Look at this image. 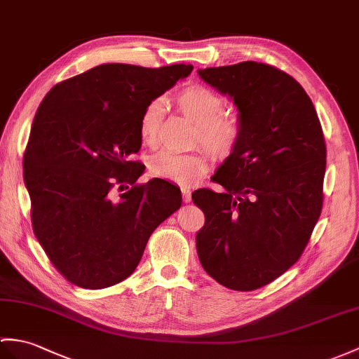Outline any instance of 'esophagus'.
<instances>
[{
  "mask_svg": "<svg viewBox=\"0 0 359 359\" xmlns=\"http://www.w3.org/2000/svg\"><path fill=\"white\" fill-rule=\"evenodd\" d=\"M182 197H183V202H191V189L187 187H182Z\"/></svg>",
  "mask_w": 359,
  "mask_h": 359,
  "instance_id": "1",
  "label": "esophagus"
}]
</instances>
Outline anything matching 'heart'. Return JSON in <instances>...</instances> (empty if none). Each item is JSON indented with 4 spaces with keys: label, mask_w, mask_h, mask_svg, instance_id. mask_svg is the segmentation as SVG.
<instances>
[{
    "label": "heart",
    "mask_w": 359,
    "mask_h": 359,
    "mask_svg": "<svg viewBox=\"0 0 359 359\" xmlns=\"http://www.w3.org/2000/svg\"><path fill=\"white\" fill-rule=\"evenodd\" d=\"M182 114L196 123V142L202 144L215 159H228L237 151L243 137V119L236 111H224V97L202 84H191L174 96ZM161 122L159 102H149L140 113L139 136L144 144H153ZM149 174L157 179L193 185L208 171V159L202 151L179 154L157 153L149 161Z\"/></svg>",
    "instance_id": "heart-1"
}]
</instances>
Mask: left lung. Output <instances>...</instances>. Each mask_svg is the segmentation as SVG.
I'll use <instances>...</instances> for the list:
<instances>
[{
    "mask_svg": "<svg viewBox=\"0 0 359 359\" xmlns=\"http://www.w3.org/2000/svg\"><path fill=\"white\" fill-rule=\"evenodd\" d=\"M234 99L243 119L237 151L214 174L224 193L200 188L197 254L222 286L248 292L298 262L323 210L326 142L304 88L277 67L245 61L198 70Z\"/></svg>",
    "mask_w": 359,
    "mask_h": 359,
    "instance_id": "8db88e82",
    "label": "left lung"
}]
</instances>
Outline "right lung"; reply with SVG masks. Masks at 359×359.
<instances>
[{
	"label": "right lung",
	"instance_id": "right-lung-1",
	"mask_svg": "<svg viewBox=\"0 0 359 359\" xmlns=\"http://www.w3.org/2000/svg\"><path fill=\"white\" fill-rule=\"evenodd\" d=\"M191 72L102 64L57 82L38 107L22 161L32 226L73 285L104 289L130 277L153 231L182 206L172 183H137L145 166L131 156L142 110Z\"/></svg>",
	"mask_w": 359,
	"mask_h": 359
}]
</instances>
